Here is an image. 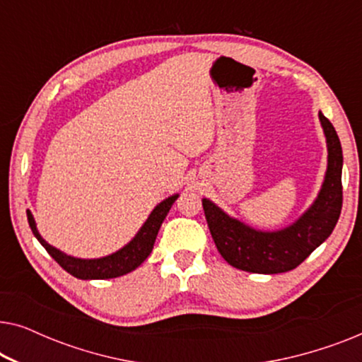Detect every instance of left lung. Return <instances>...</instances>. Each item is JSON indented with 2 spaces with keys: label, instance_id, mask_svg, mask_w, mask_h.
<instances>
[{
  "label": "left lung",
  "instance_id": "obj_1",
  "mask_svg": "<svg viewBox=\"0 0 362 362\" xmlns=\"http://www.w3.org/2000/svg\"><path fill=\"white\" fill-rule=\"evenodd\" d=\"M320 120L328 143V171L315 204L293 226L276 232L255 230L202 199L212 239L229 265L252 274H284L296 269L331 235L343 207V150L334 127L321 112Z\"/></svg>",
  "mask_w": 362,
  "mask_h": 362
}]
</instances>
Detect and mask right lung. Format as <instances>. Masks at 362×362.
Here are the masks:
<instances>
[{
  "instance_id": "add662e5",
  "label": "right lung",
  "mask_w": 362,
  "mask_h": 362,
  "mask_svg": "<svg viewBox=\"0 0 362 362\" xmlns=\"http://www.w3.org/2000/svg\"><path fill=\"white\" fill-rule=\"evenodd\" d=\"M177 199V194L168 197L163 202H160L153 212L148 217L145 224L140 229V232L135 235L130 244L123 247L115 254L102 257V259H93V260H83L76 259V257L66 255L64 252L54 249L52 245H49L46 240L39 235L36 229V222L31 212L28 211V222L31 227L33 234L36 235V239L41 242V245L47 250V254L62 267L67 274L76 276L81 280H105V279H115V276L125 275L128 272L135 270L138 265H141L146 260V257L151 254L153 244H155L158 230L165 221L168 212H170L173 202Z\"/></svg>"
}]
</instances>
